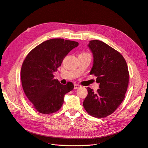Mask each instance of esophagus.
Returning a JSON list of instances; mask_svg holds the SVG:
<instances>
[{
    "instance_id": "esophagus-1",
    "label": "esophagus",
    "mask_w": 148,
    "mask_h": 148,
    "mask_svg": "<svg viewBox=\"0 0 148 148\" xmlns=\"http://www.w3.org/2000/svg\"><path fill=\"white\" fill-rule=\"evenodd\" d=\"M80 87V86L79 84H74V89H78V88H79Z\"/></svg>"
}]
</instances>
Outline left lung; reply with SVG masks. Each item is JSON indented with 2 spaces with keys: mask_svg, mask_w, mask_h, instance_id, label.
Listing matches in <instances>:
<instances>
[{
  "mask_svg": "<svg viewBox=\"0 0 148 148\" xmlns=\"http://www.w3.org/2000/svg\"><path fill=\"white\" fill-rule=\"evenodd\" d=\"M88 46L93 56L89 73L97 77L99 89L94 92L87 88L83 107L92 117L104 118L114 112L124 99L129 82L128 66L121 53L104 42L92 40Z\"/></svg>",
  "mask_w": 148,
  "mask_h": 148,
  "instance_id": "1",
  "label": "left lung"
}]
</instances>
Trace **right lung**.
I'll return each mask as SVG.
<instances>
[{
	"label": "right lung",
	"mask_w": 148,
	"mask_h": 148,
	"mask_svg": "<svg viewBox=\"0 0 148 148\" xmlns=\"http://www.w3.org/2000/svg\"><path fill=\"white\" fill-rule=\"evenodd\" d=\"M78 42L51 39L34 47L26 57L21 69V80L28 100L39 113L49 114L59 110L65 94L72 90L73 84H61L54 73L65 56Z\"/></svg>",
	"instance_id": "right-lung-1"
}]
</instances>
